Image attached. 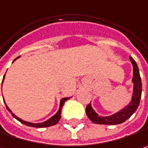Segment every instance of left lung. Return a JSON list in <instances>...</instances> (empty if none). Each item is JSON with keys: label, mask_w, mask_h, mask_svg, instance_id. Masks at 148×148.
I'll return each instance as SVG.
<instances>
[{"label": "left lung", "mask_w": 148, "mask_h": 148, "mask_svg": "<svg viewBox=\"0 0 148 148\" xmlns=\"http://www.w3.org/2000/svg\"><path fill=\"white\" fill-rule=\"evenodd\" d=\"M132 64L133 73H132V83L133 84L132 88V95L130 103L125 106L123 109L119 110V112H115L109 116H99L94 111L91 103H89L86 107V114L93 123L96 124H105V125H116L120 124L128 119L136 110L138 109L140 99L142 96V81L139 73V69L138 64L132 57L129 58Z\"/></svg>", "instance_id": "8db88e82"}]
</instances>
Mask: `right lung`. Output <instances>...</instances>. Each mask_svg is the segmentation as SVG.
Instances as JSON below:
<instances>
[{
	"instance_id": "obj_1",
	"label": "right lung",
	"mask_w": 148,
	"mask_h": 148,
	"mask_svg": "<svg viewBox=\"0 0 148 148\" xmlns=\"http://www.w3.org/2000/svg\"><path fill=\"white\" fill-rule=\"evenodd\" d=\"M18 58H20V56L19 57H17L16 59H15V60H16ZM14 60V61H15ZM13 61V62H14ZM5 74L4 75L3 77V80H2V84H3V81H4V79H5ZM71 97H69V98H63L60 99V108H59V110H58V112L55 113L54 116H52L50 119H47L46 121H45V122H42V123H29V122H26V121H25V120H23V119H20L19 117H17L16 114L14 113V112H12L11 110H10V108H8V106L5 104V106H6V108H7V110L9 111V112L11 113V115L15 118L16 119H17L19 122H21V123L23 124H25V125L26 126H29V127H50V126H54L59 121H60V119L61 118V109L62 108H63V105H64V102L66 101V100L69 99ZM4 100V103H5V99Z\"/></svg>"
}]
</instances>
